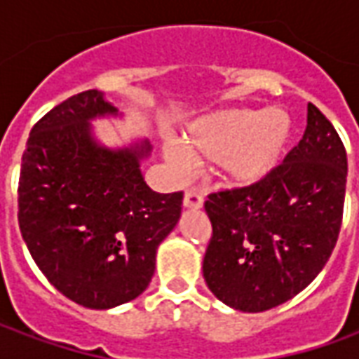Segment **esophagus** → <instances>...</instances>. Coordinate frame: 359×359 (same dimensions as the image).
<instances>
[{"mask_svg":"<svg viewBox=\"0 0 359 359\" xmlns=\"http://www.w3.org/2000/svg\"><path fill=\"white\" fill-rule=\"evenodd\" d=\"M182 203H184V208H188V210H200L203 205V196L198 190H187Z\"/></svg>","mask_w":359,"mask_h":359,"instance_id":"obj_1","label":"esophagus"}]
</instances>
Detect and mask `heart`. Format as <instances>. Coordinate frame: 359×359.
Masks as SVG:
<instances>
[{"instance_id": "b5f03b06", "label": "heart", "mask_w": 359, "mask_h": 359, "mask_svg": "<svg viewBox=\"0 0 359 359\" xmlns=\"http://www.w3.org/2000/svg\"><path fill=\"white\" fill-rule=\"evenodd\" d=\"M290 126L288 113L280 107L223 109L198 121L182 138V148L194 159L217 161L229 182L254 184L278 165ZM163 151L175 171H187V156L175 144L167 142Z\"/></svg>"}]
</instances>
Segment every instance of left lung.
Listing matches in <instances>:
<instances>
[{"label": "left lung", "instance_id": "8db88e82", "mask_svg": "<svg viewBox=\"0 0 359 359\" xmlns=\"http://www.w3.org/2000/svg\"><path fill=\"white\" fill-rule=\"evenodd\" d=\"M346 175L340 136L308 103L306 133L283 163L256 184L208 196L203 278L215 298L257 313L302 292L337 244Z\"/></svg>", "mask_w": 359, "mask_h": 359}]
</instances>
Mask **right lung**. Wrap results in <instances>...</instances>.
I'll list each match as a JSON object with an SVG mask.
<instances>
[{
	"instance_id": "1",
	"label": "right lung",
	"mask_w": 359,
	"mask_h": 359,
	"mask_svg": "<svg viewBox=\"0 0 359 359\" xmlns=\"http://www.w3.org/2000/svg\"><path fill=\"white\" fill-rule=\"evenodd\" d=\"M121 117L97 90L46 113L28 136L19 179V226L30 256L69 300L109 309L138 298L156 254L180 219L182 192L159 194L142 177L148 140L100 144L94 118Z\"/></svg>"
}]
</instances>
